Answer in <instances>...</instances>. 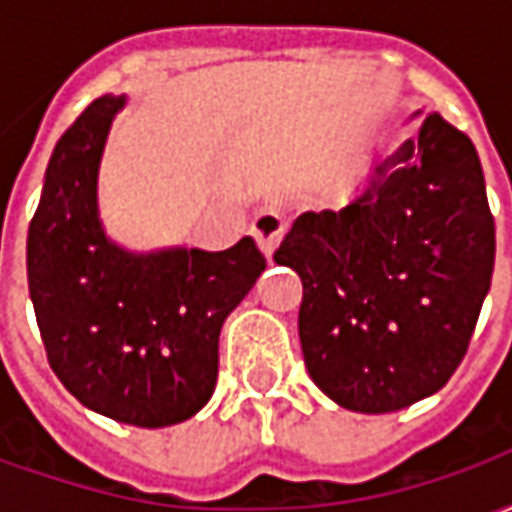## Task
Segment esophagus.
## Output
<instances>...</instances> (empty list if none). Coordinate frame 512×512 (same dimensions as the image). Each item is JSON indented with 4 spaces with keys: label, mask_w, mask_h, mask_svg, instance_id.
I'll return each instance as SVG.
<instances>
[{
    "label": "esophagus",
    "mask_w": 512,
    "mask_h": 512,
    "mask_svg": "<svg viewBox=\"0 0 512 512\" xmlns=\"http://www.w3.org/2000/svg\"><path fill=\"white\" fill-rule=\"evenodd\" d=\"M288 230V224L285 219L279 216L277 211H260L255 216V222H252V238L257 241V246L263 249V255L271 257L277 252L279 241H282V235Z\"/></svg>",
    "instance_id": "esophagus-1"
}]
</instances>
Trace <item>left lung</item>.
<instances>
[{"label":"left lung","instance_id":"8db88e82","mask_svg":"<svg viewBox=\"0 0 512 512\" xmlns=\"http://www.w3.org/2000/svg\"><path fill=\"white\" fill-rule=\"evenodd\" d=\"M494 255L477 150L430 112L351 205L301 213L274 252L304 285L299 337L312 381L362 414L439 392L466 356Z\"/></svg>","mask_w":512,"mask_h":512}]
</instances>
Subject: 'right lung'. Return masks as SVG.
<instances>
[{"mask_svg": "<svg viewBox=\"0 0 512 512\" xmlns=\"http://www.w3.org/2000/svg\"><path fill=\"white\" fill-rule=\"evenodd\" d=\"M126 98H95L51 153L29 222L27 277L51 370L79 403L136 428L194 417L219 376V332L266 257L252 238L224 252L131 255L98 219V164Z\"/></svg>", "mask_w": 512, "mask_h": 512, "instance_id": "obj_1", "label": "right lung"}]
</instances>
